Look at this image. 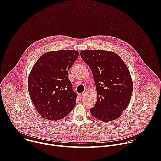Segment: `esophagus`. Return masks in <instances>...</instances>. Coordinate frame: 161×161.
<instances>
[{"label": "esophagus", "mask_w": 161, "mask_h": 161, "mask_svg": "<svg viewBox=\"0 0 161 161\" xmlns=\"http://www.w3.org/2000/svg\"><path fill=\"white\" fill-rule=\"evenodd\" d=\"M85 96V93H81V94H80V95H79V96H80V97L81 99L82 97H83L84 96Z\"/></svg>", "instance_id": "obj_1"}]
</instances>
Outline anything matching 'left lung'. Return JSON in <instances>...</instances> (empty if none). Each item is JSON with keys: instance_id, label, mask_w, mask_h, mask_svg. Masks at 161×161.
Returning a JSON list of instances; mask_svg holds the SVG:
<instances>
[{"instance_id": "obj_1", "label": "left lung", "mask_w": 161, "mask_h": 161, "mask_svg": "<svg viewBox=\"0 0 161 161\" xmlns=\"http://www.w3.org/2000/svg\"><path fill=\"white\" fill-rule=\"evenodd\" d=\"M81 57L92 72L97 102L90 109L102 122L119 118L128 106L133 83L129 69L117 53L105 50H81Z\"/></svg>"}]
</instances>
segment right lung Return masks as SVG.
Masks as SVG:
<instances>
[{
  "mask_svg": "<svg viewBox=\"0 0 161 161\" xmlns=\"http://www.w3.org/2000/svg\"><path fill=\"white\" fill-rule=\"evenodd\" d=\"M78 51L61 50L41 55L28 78L31 99L42 118L51 121L65 117L76 104V94L68 71L78 57Z\"/></svg>",
  "mask_w": 161,
  "mask_h": 161,
  "instance_id": "1",
  "label": "right lung"
}]
</instances>
